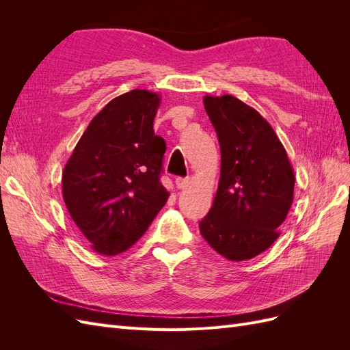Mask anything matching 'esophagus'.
Here are the masks:
<instances>
[{
    "instance_id": "obj_1",
    "label": "esophagus",
    "mask_w": 350,
    "mask_h": 350,
    "mask_svg": "<svg viewBox=\"0 0 350 350\" xmlns=\"http://www.w3.org/2000/svg\"><path fill=\"white\" fill-rule=\"evenodd\" d=\"M189 184V178H181V176H178L176 179H175V185H176V188H185L187 185Z\"/></svg>"
}]
</instances>
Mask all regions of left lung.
<instances>
[{
	"label": "left lung",
	"mask_w": 350,
	"mask_h": 350,
	"mask_svg": "<svg viewBox=\"0 0 350 350\" xmlns=\"http://www.w3.org/2000/svg\"><path fill=\"white\" fill-rule=\"evenodd\" d=\"M221 153L217 193L200 232L230 261L251 260L280 235L293 203L295 175L271 125L230 94L204 96Z\"/></svg>",
	"instance_id": "1"
}]
</instances>
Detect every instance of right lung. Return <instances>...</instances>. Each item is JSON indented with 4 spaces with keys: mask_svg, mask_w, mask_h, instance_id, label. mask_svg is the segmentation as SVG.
I'll return each instance as SVG.
<instances>
[{
    "mask_svg": "<svg viewBox=\"0 0 350 350\" xmlns=\"http://www.w3.org/2000/svg\"><path fill=\"white\" fill-rule=\"evenodd\" d=\"M159 105L157 93L140 89L112 99L90 121L62 172L68 213L102 256L134 245L169 197L161 183L166 144L153 130Z\"/></svg>",
    "mask_w": 350,
    "mask_h": 350,
    "instance_id": "right-lung-1",
    "label": "right lung"
}]
</instances>
